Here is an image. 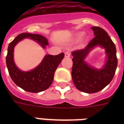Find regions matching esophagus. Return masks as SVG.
I'll return each mask as SVG.
<instances>
[{
  "label": "esophagus",
  "mask_w": 124,
  "mask_h": 124,
  "mask_svg": "<svg viewBox=\"0 0 124 124\" xmlns=\"http://www.w3.org/2000/svg\"><path fill=\"white\" fill-rule=\"evenodd\" d=\"M70 56V53L69 51H66L65 52V57L66 58H69Z\"/></svg>",
  "instance_id": "esophagus-1"
}]
</instances>
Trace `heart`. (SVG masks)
<instances>
[{
	"label": "heart",
	"instance_id": "b5f03b06",
	"mask_svg": "<svg viewBox=\"0 0 124 124\" xmlns=\"http://www.w3.org/2000/svg\"><path fill=\"white\" fill-rule=\"evenodd\" d=\"M84 35V33L83 32H79V33H78L76 34L75 36V37H74V39H75V40L77 42L79 41V40H80L82 39Z\"/></svg>",
	"mask_w": 124,
	"mask_h": 124
}]
</instances>
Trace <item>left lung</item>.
Masks as SVG:
<instances>
[{
  "instance_id": "8db88e82",
  "label": "left lung",
  "mask_w": 124,
  "mask_h": 124,
  "mask_svg": "<svg viewBox=\"0 0 124 124\" xmlns=\"http://www.w3.org/2000/svg\"><path fill=\"white\" fill-rule=\"evenodd\" d=\"M94 37L82 49L72 52L73 56L71 76L74 84L82 92L93 93L100 91L113 80L117 68L116 49L108 33L100 27L91 28ZM106 51V60L104 66L97 69L85 61L88 53L96 46Z\"/></svg>"
}]
</instances>
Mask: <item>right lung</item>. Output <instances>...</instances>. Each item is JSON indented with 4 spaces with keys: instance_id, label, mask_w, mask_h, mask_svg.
I'll return each instance as SVG.
<instances>
[{
    "instance_id": "obj_1",
    "label": "right lung",
    "mask_w": 124,
    "mask_h": 124,
    "mask_svg": "<svg viewBox=\"0 0 124 124\" xmlns=\"http://www.w3.org/2000/svg\"><path fill=\"white\" fill-rule=\"evenodd\" d=\"M24 39H30L39 43L43 48L49 44L46 38L39 34L23 33L18 35L8 46L6 66L11 79L16 85L28 92L39 93L50 86L54 78V72L64 57L62 53L57 55L46 54L35 68L24 71L17 68L14 61L15 46Z\"/></svg>"
}]
</instances>
